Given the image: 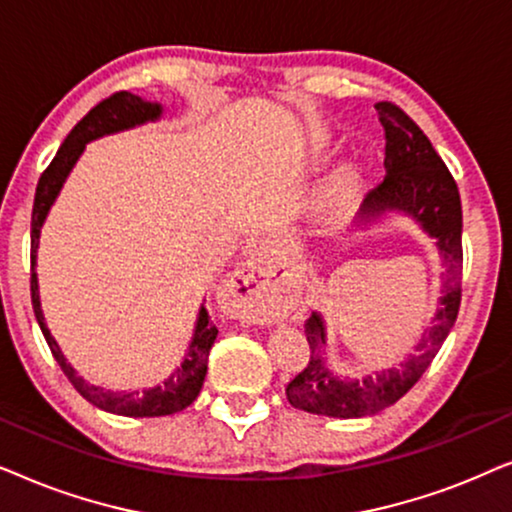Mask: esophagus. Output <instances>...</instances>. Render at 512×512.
Returning a JSON list of instances; mask_svg holds the SVG:
<instances>
[{
    "label": "esophagus",
    "instance_id": "34e87169",
    "mask_svg": "<svg viewBox=\"0 0 512 512\" xmlns=\"http://www.w3.org/2000/svg\"><path fill=\"white\" fill-rule=\"evenodd\" d=\"M270 279L265 270L263 254L251 256L244 261L235 275L230 277V298H233V312L244 321H263L268 317L270 300Z\"/></svg>",
    "mask_w": 512,
    "mask_h": 512
}]
</instances>
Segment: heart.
Returning a JSON list of instances; mask_svg holds the SVG:
<instances>
[{
    "instance_id": "obj_1",
    "label": "heart",
    "mask_w": 512,
    "mask_h": 512,
    "mask_svg": "<svg viewBox=\"0 0 512 512\" xmlns=\"http://www.w3.org/2000/svg\"><path fill=\"white\" fill-rule=\"evenodd\" d=\"M354 195V181L349 179L347 172L335 174V177L328 181V184L321 188L317 198V214L321 221H338L342 214L349 209V202H352Z\"/></svg>"
}]
</instances>
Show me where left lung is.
Returning a JSON list of instances; mask_svg holds the SVG:
<instances>
[{
    "mask_svg": "<svg viewBox=\"0 0 512 512\" xmlns=\"http://www.w3.org/2000/svg\"><path fill=\"white\" fill-rule=\"evenodd\" d=\"M384 128V170L387 177L363 200L361 219L375 221L387 212H401L419 223L426 235L436 240L445 261L443 289L438 310L426 328L415 352L396 368L375 370L373 375L342 377L326 363V324L319 312L307 319L305 333L310 342V361L286 387L293 408L312 415L354 419L375 415L415 387L424 370L436 359L440 345L452 331L461 303V200L457 181L452 179L443 158L433 149L419 125L391 102H377Z\"/></svg>",
    "mask_w": 512,
    "mask_h": 512,
    "instance_id": "8db88e82",
    "label": "left lung"
}]
</instances>
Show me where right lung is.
Segmentation results:
<instances>
[{"label":"right lung","instance_id":"add662e5","mask_svg":"<svg viewBox=\"0 0 512 512\" xmlns=\"http://www.w3.org/2000/svg\"><path fill=\"white\" fill-rule=\"evenodd\" d=\"M160 114H163V107H160L158 102H146L139 95L128 93V90H121V93H114L111 97H107V100H102L97 107L90 109L88 114L74 125L65 142H62L58 153H55L51 165H48L44 174L39 177L37 193H34V207H32L30 291H32L34 317L39 321V328L41 333H44L48 347H51L55 361H58L62 373L67 375V380L74 384V389L79 391L86 401L97 405L100 410L114 412V415H123V417H163V415H174V412H181L184 408H188V405L198 398L202 382H205L207 356H209V349L214 345L216 335H219V328L212 324L209 312L205 310V305H202L198 312V321H195L191 345H188V354L184 356V363H181V366L174 370L163 384L144 389V391H109V389L95 387V384H88L83 377L76 375V370L69 366L65 354L60 352L58 342H55L51 331H48L44 312H41L39 282H37V272H34V265H37L41 226H44L46 216L51 212L62 184H65L69 172H72L76 160L81 158L86 144L104 135H114V132L130 130L135 128V125L158 121Z\"/></svg>","mask_w":512,"mask_h":512}]
</instances>
